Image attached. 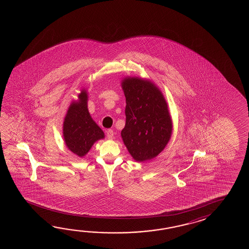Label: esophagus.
I'll list each match as a JSON object with an SVG mask.
<instances>
[{
  "instance_id": "esophagus-1",
  "label": "esophagus",
  "mask_w": 249,
  "mask_h": 249,
  "mask_svg": "<svg viewBox=\"0 0 249 249\" xmlns=\"http://www.w3.org/2000/svg\"><path fill=\"white\" fill-rule=\"evenodd\" d=\"M107 139H109V140H111V139L114 138V132H113V130L109 129V130L107 131Z\"/></svg>"
}]
</instances>
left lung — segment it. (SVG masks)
I'll return each instance as SVG.
<instances>
[{"label":"left lung","instance_id":"1","mask_svg":"<svg viewBox=\"0 0 249 249\" xmlns=\"http://www.w3.org/2000/svg\"><path fill=\"white\" fill-rule=\"evenodd\" d=\"M122 88L126 100L123 141L138 162L154 159L169 142L173 131L167 103L161 90L148 80L125 77Z\"/></svg>","mask_w":249,"mask_h":249}]
</instances>
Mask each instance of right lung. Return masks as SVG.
<instances>
[{
    "mask_svg": "<svg viewBox=\"0 0 249 249\" xmlns=\"http://www.w3.org/2000/svg\"><path fill=\"white\" fill-rule=\"evenodd\" d=\"M78 101L69 106L64 119V141L70 151L80 158L89 152L95 142L105 137L104 132L90 117L87 107L88 95L82 90Z\"/></svg>",
    "mask_w": 249,
    "mask_h": 249,
    "instance_id": "right-lung-1",
    "label": "right lung"
}]
</instances>
